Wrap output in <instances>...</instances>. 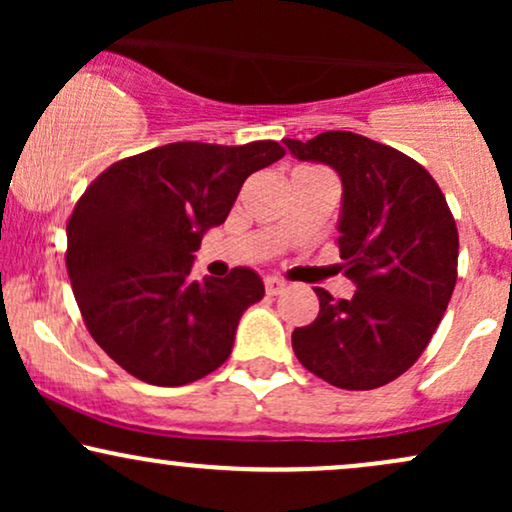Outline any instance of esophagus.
I'll use <instances>...</instances> for the list:
<instances>
[{"label": "esophagus", "instance_id": "esophagus-1", "mask_svg": "<svg viewBox=\"0 0 512 512\" xmlns=\"http://www.w3.org/2000/svg\"><path fill=\"white\" fill-rule=\"evenodd\" d=\"M284 281L281 279H274V276H267V279H264V291L269 293V296H276V293H281L284 291Z\"/></svg>", "mask_w": 512, "mask_h": 512}]
</instances>
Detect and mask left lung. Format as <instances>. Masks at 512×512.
Here are the masks:
<instances>
[{
    "mask_svg": "<svg viewBox=\"0 0 512 512\" xmlns=\"http://www.w3.org/2000/svg\"><path fill=\"white\" fill-rule=\"evenodd\" d=\"M301 161L342 178L339 269L356 293L315 289L320 313L291 334L317 378L342 390H375L416 363L438 330L457 281V226L431 173L402 151L354 132L284 139Z\"/></svg>",
    "mask_w": 512,
    "mask_h": 512,
    "instance_id": "obj_1",
    "label": "left lung"
}]
</instances>
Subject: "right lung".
<instances>
[{"label": "right lung", "mask_w": 512, "mask_h": 512, "mask_svg": "<svg viewBox=\"0 0 512 512\" xmlns=\"http://www.w3.org/2000/svg\"><path fill=\"white\" fill-rule=\"evenodd\" d=\"M284 146L175 142L105 168L67 221V274L96 344L129 375L178 387L231 356L240 315L262 301L260 274L195 281L192 262L240 187Z\"/></svg>", "instance_id": "right-lung-1"}]
</instances>
